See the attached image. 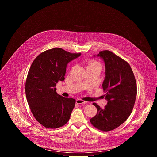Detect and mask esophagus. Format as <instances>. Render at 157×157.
Listing matches in <instances>:
<instances>
[{
    "instance_id": "esophagus-1",
    "label": "esophagus",
    "mask_w": 157,
    "mask_h": 157,
    "mask_svg": "<svg viewBox=\"0 0 157 157\" xmlns=\"http://www.w3.org/2000/svg\"><path fill=\"white\" fill-rule=\"evenodd\" d=\"M76 104H86V101H83V100H82V99H78L76 101Z\"/></svg>"
}]
</instances>
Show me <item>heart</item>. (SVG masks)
Listing matches in <instances>:
<instances>
[{"label": "heart", "instance_id": "b5f03b06", "mask_svg": "<svg viewBox=\"0 0 157 157\" xmlns=\"http://www.w3.org/2000/svg\"><path fill=\"white\" fill-rule=\"evenodd\" d=\"M99 66L101 68V64L100 63H99L98 61H94V60H91L89 61L88 66Z\"/></svg>", "mask_w": 157, "mask_h": 157}]
</instances>
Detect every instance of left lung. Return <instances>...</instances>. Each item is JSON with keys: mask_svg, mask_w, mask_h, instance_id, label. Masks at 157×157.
<instances>
[{"mask_svg": "<svg viewBox=\"0 0 157 157\" xmlns=\"http://www.w3.org/2000/svg\"><path fill=\"white\" fill-rule=\"evenodd\" d=\"M94 56L100 57L105 64L102 88L107 104L103 109L93 104L98 112L90 122L98 129L107 132L120 126L130 116L136 102L137 84L129 64L113 52L104 50Z\"/></svg>", "mask_w": 157, "mask_h": 157, "instance_id": "8db88e82", "label": "left lung"}]
</instances>
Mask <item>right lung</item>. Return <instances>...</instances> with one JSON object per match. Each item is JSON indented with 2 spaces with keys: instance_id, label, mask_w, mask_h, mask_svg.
Instances as JSON below:
<instances>
[{
  "instance_id": "1",
  "label": "right lung",
  "mask_w": 157,
  "mask_h": 157,
  "mask_svg": "<svg viewBox=\"0 0 157 157\" xmlns=\"http://www.w3.org/2000/svg\"><path fill=\"white\" fill-rule=\"evenodd\" d=\"M81 55L55 48L40 54L30 66L25 83L27 102L36 120L46 128L61 127L70 118L76 100L59 95L55 86L64 81L68 63Z\"/></svg>"
}]
</instances>
